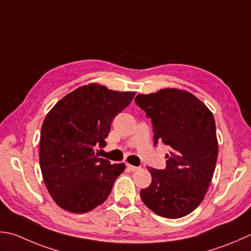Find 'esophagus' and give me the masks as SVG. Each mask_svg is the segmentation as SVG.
I'll list each match as a JSON object with an SVG mask.
<instances>
[{"mask_svg": "<svg viewBox=\"0 0 251 251\" xmlns=\"http://www.w3.org/2000/svg\"><path fill=\"white\" fill-rule=\"evenodd\" d=\"M127 168H128L131 172H136V171L139 170L138 166H135V165H131V164H127Z\"/></svg>", "mask_w": 251, "mask_h": 251, "instance_id": "obj_1", "label": "esophagus"}]
</instances>
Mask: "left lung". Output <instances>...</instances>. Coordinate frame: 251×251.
Listing matches in <instances>:
<instances>
[{"label": "left lung", "mask_w": 251, "mask_h": 251, "mask_svg": "<svg viewBox=\"0 0 251 251\" xmlns=\"http://www.w3.org/2000/svg\"><path fill=\"white\" fill-rule=\"evenodd\" d=\"M135 101L151 119L154 145L171 148L164 170L149 169L152 181L140 190L142 202L160 217H185L203 200L217 164L212 112L193 93L174 88L138 95Z\"/></svg>", "instance_id": "left-lung-1"}]
</instances>
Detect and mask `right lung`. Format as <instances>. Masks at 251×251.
Masks as SVG:
<instances>
[{
    "instance_id": "obj_1",
    "label": "right lung",
    "mask_w": 251,
    "mask_h": 251,
    "mask_svg": "<svg viewBox=\"0 0 251 251\" xmlns=\"http://www.w3.org/2000/svg\"><path fill=\"white\" fill-rule=\"evenodd\" d=\"M135 95L89 83L62 98L48 113L40 134V168L58 207L85 213L109 197L125 164H111L95 148L106 145L111 123Z\"/></svg>"
}]
</instances>
